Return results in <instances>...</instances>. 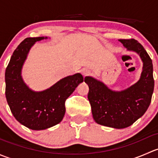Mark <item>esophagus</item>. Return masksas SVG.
<instances>
[{"label": "esophagus", "mask_w": 158, "mask_h": 158, "mask_svg": "<svg viewBox=\"0 0 158 158\" xmlns=\"http://www.w3.org/2000/svg\"><path fill=\"white\" fill-rule=\"evenodd\" d=\"M82 74L83 76H89V75L91 74V72H90V70H89L87 69H84L82 70Z\"/></svg>", "instance_id": "esophagus-1"}]
</instances>
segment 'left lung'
Segmentation results:
<instances>
[{"mask_svg":"<svg viewBox=\"0 0 158 158\" xmlns=\"http://www.w3.org/2000/svg\"><path fill=\"white\" fill-rule=\"evenodd\" d=\"M119 41L128 51L139 55L143 63L139 80L125 90L113 91L94 78H85L89 88L88 99L95 122L118 129L129 127L145 113L154 87L152 60L143 46L134 39Z\"/></svg>","mask_w":158,"mask_h":158,"instance_id":"8db88e82","label":"left lung"}]
</instances>
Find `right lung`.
<instances>
[{
	"label": "right lung",
	"mask_w": 158,
	"mask_h": 158,
	"mask_svg": "<svg viewBox=\"0 0 158 158\" xmlns=\"http://www.w3.org/2000/svg\"><path fill=\"white\" fill-rule=\"evenodd\" d=\"M47 37L26 38L13 52L5 71V95L11 112L21 125L35 131L57 125L66 112L65 102L83 82L80 73L66 76L40 92L27 85L21 76L22 68L30 49L37 41Z\"/></svg>",
	"instance_id": "right-lung-1"
}]
</instances>
